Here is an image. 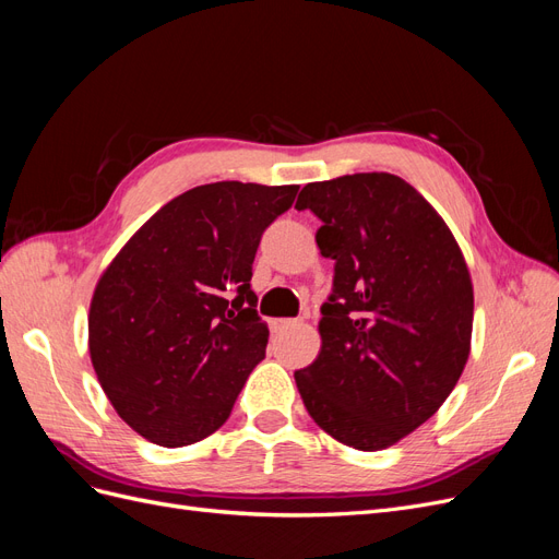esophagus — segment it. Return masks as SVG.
Returning a JSON list of instances; mask_svg holds the SVG:
<instances>
[{
  "label": "esophagus",
  "instance_id": "obj_1",
  "mask_svg": "<svg viewBox=\"0 0 559 559\" xmlns=\"http://www.w3.org/2000/svg\"><path fill=\"white\" fill-rule=\"evenodd\" d=\"M296 324H298V319H273V321H270V329L280 333V331H286V329H292Z\"/></svg>",
  "mask_w": 559,
  "mask_h": 559
}]
</instances>
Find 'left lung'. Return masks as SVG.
<instances>
[{
  "label": "left lung",
  "instance_id": "8db88e82",
  "mask_svg": "<svg viewBox=\"0 0 559 559\" xmlns=\"http://www.w3.org/2000/svg\"><path fill=\"white\" fill-rule=\"evenodd\" d=\"M296 210L321 218L335 261L319 357L294 373L335 441L384 450L441 408L468 361L473 284L454 235L408 181L359 173L314 181Z\"/></svg>",
  "mask_w": 559,
  "mask_h": 559
}]
</instances>
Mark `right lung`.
<instances>
[{"label":"right lung","instance_id":"right-lung-1","mask_svg":"<svg viewBox=\"0 0 559 559\" xmlns=\"http://www.w3.org/2000/svg\"><path fill=\"white\" fill-rule=\"evenodd\" d=\"M298 186L216 181L163 205L97 280L88 312L95 376L126 425L163 448L228 419L267 326L251 265Z\"/></svg>","mask_w":559,"mask_h":559}]
</instances>
